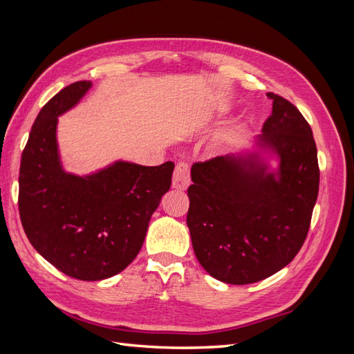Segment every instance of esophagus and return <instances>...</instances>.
Masks as SVG:
<instances>
[{
  "instance_id": "34e87169",
  "label": "esophagus",
  "mask_w": 354,
  "mask_h": 354,
  "mask_svg": "<svg viewBox=\"0 0 354 354\" xmlns=\"http://www.w3.org/2000/svg\"><path fill=\"white\" fill-rule=\"evenodd\" d=\"M190 183V168L187 162H178L173 176V187L177 190H186Z\"/></svg>"
}]
</instances>
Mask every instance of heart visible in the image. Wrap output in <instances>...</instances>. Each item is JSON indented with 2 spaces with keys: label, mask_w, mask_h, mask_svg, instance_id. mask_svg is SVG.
<instances>
[{
  "label": "heart",
  "mask_w": 354,
  "mask_h": 354,
  "mask_svg": "<svg viewBox=\"0 0 354 354\" xmlns=\"http://www.w3.org/2000/svg\"><path fill=\"white\" fill-rule=\"evenodd\" d=\"M227 143H224V145H226V146H224V147H227V145H230V140H226Z\"/></svg>",
  "instance_id": "b5f03b06"
}]
</instances>
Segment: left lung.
I'll use <instances>...</instances> for the list:
<instances>
[{
	"label": "left lung",
	"mask_w": 354,
	"mask_h": 354,
	"mask_svg": "<svg viewBox=\"0 0 354 354\" xmlns=\"http://www.w3.org/2000/svg\"><path fill=\"white\" fill-rule=\"evenodd\" d=\"M272 115L255 145L277 158L272 171L259 153L216 156L192 165L187 227L198 261L212 277L248 285L279 272L301 250L319 192L312 128L274 93Z\"/></svg>",
	"instance_id": "8db88e82"
}]
</instances>
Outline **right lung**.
Listing matches in <instances>:
<instances>
[{"label":"right lung","instance_id":"1","mask_svg":"<svg viewBox=\"0 0 354 354\" xmlns=\"http://www.w3.org/2000/svg\"><path fill=\"white\" fill-rule=\"evenodd\" d=\"M90 87V81L73 82L39 111L20 160L19 214L32 246L56 269L80 281H102L122 272L142 250L174 164L116 160L90 176L66 173L57 116Z\"/></svg>","mask_w":354,"mask_h":354}]
</instances>
